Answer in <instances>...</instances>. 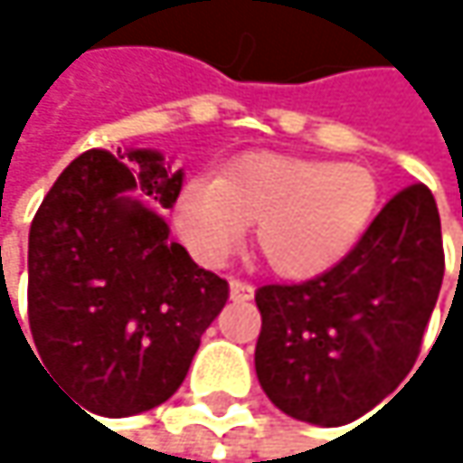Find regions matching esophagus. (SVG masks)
Wrapping results in <instances>:
<instances>
[{
  "label": "esophagus",
  "instance_id": "obj_1",
  "mask_svg": "<svg viewBox=\"0 0 463 463\" xmlns=\"http://www.w3.org/2000/svg\"><path fill=\"white\" fill-rule=\"evenodd\" d=\"M231 298L232 300H251L254 298V287L243 279H231Z\"/></svg>",
  "mask_w": 463,
  "mask_h": 463
}]
</instances>
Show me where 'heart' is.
I'll use <instances>...</instances> for the list:
<instances>
[{
  "instance_id": "obj_1",
  "label": "heart",
  "mask_w": 463,
  "mask_h": 463,
  "mask_svg": "<svg viewBox=\"0 0 463 463\" xmlns=\"http://www.w3.org/2000/svg\"><path fill=\"white\" fill-rule=\"evenodd\" d=\"M378 206L375 176L354 163L287 155H246L214 182L182 193V231L193 251L220 262L254 225V249L289 281L340 262Z\"/></svg>"
}]
</instances>
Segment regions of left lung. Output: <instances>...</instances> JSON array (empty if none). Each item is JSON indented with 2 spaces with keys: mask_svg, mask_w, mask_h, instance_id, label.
<instances>
[{
  "mask_svg": "<svg viewBox=\"0 0 463 463\" xmlns=\"http://www.w3.org/2000/svg\"><path fill=\"white\" fill-rule=\"evenodd\" d=\"M442 273L437 203L418 182L322 276L260 287L254 367L268 400L319 426L373 411L413 370Z\"/></svg>",
  "mask_w": 463,
  "mask_h": 463,
  "instance_id": "1",
  "label": "left lung"
}]
</instances>
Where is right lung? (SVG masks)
<instances>
[{"label":"right lung","instance_id":"right-lung-1","mask_svg":"<svg viewBox=\"0 0 463 463\" xmlns=\"http://www.w3.org/2000/svg\"><path fill=\"white\" fill-rule=\"evenodd\" d=\"M126 190L171 209L182 171L152 149H88L55 179L29 232L34 354L88 413L107 418L165 402L228 303V281L195 265Z\"/></svg>","mask_w":463,"mask_h":463}]
</instances>
